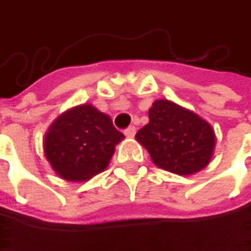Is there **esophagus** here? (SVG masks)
<instances>
[{
    "label": "esophagus",
    "mask_w": 251,
    "mask_h": 251,
    "mask_svg": "<svg viewBox=\"0 0 251 251\" xmlns=\"http://www.w3.org/2000/svg\"><path fill=\"white\" fill-rule=\"evenodd\" d=\"M135 133H136L135 126H129L127 129H125V135L127 136V138H133V136H135Z\"/></svg>",
    "instance_id": "1"
}]
</instances>
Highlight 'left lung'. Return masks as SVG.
<instances>
[{
	"mask_svg": "<svg viewBox=\"0 0 251 251\" xmlns=\"http://www.w3.org/2000/svg\"><path fill=\"white\" fill-rule=\"evenodd\" d=\"M150 122L135 135L154 164L180 176L205 169L214 154L215 132L196 113L170 100H157L148 112Z\"/></svg>",
	"mask_w": 251,
	"mask_h": 251,
	"instance_id": "obj_1",
	"label": "left lung"
}]
</instances>
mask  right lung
Segmentation results:
<instances>
[{
	"label": "right lung",
	"instance_id": "add662e5",
	"mask_svg": "<svg viewBox=\"0 0 251 251\" xmlns=\"http://www.w3.org/2000/svg\"><path fill=\"white\" fill-rule=\"evenodd\" d=\"M112 119L91 104L62 113L45 135V157L55 173L68 181H85L101 173L124 139Z\"/></svg>",
	"mask_w": 251,
	"mask_h": 251
}]
</instances>
